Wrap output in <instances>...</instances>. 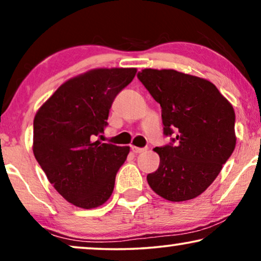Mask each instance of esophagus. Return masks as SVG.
<instances>
[{"label":"esophagus","mask_w":261,"mask_h":261,"mask_svg":"<svg viewBox=\"0 0 261 261\" xmlns=\"http://www.w3.org/2000/svg\"><path fill=\"white\" fill-rule=\"evenodd\" d=\"M132 151L138 154V153H142V152L147 151V148H140V147H135V146H132Z\"/></svg>","instance_id":"obj_1"}]
</instances>
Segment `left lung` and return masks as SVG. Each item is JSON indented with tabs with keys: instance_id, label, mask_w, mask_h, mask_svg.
I'll list each match as a JSON object with an SVG mask.
<instances>
[{
	"instance_id": "left-lung-1",
	"label": "left lung",
	"mask_w": 261,
	"mask_h": 261,
	"mask_svg": "<svg viewBox=\"0 0 261 261\" xmlns=\"http://www.w3.org/2000/svg\"><path fill=\"white\" fill-rule=\"evenodd\" d=\"M138 78L162 107L164 134L176 132L172 142L154 148L160 164L147 174L148 185L171 202L197 197L235 148L233 106L212 82L192 74L145 69Z\"/></svg>"
}]
</instances>
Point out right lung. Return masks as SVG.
<instances>
[{"mask_svg": "<svg viewBox=\"0 0 261 261\" xmlns=\"http://www.w3.org/2000/svg\"><path fill=\"white\" fill-rule=\"evenodd\" d=\"M134 67L94 69L57 89L35 114L33 153L47 179L71 204L92 209L108 201L129 146L95 140L108 124L116 95Z\"/></svg>", "mask_w": 261, "mask_h": 261, "instance_id": "right-lung-1", "label": "right lung"}]
</instances>
